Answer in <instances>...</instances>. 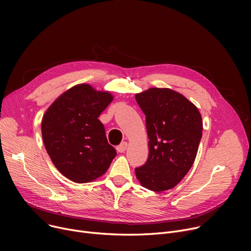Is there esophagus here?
I'll use <instances>...</instances> for the list:
<instances>
[{"label":"esophagus","instance_id":"esophagus-1","mask_svg":"<svg viewBox=\"0 0 251 251\" xmlns=\"http://www.w3.org/2000/svg\"><path fill=\"white\" fill-rule=\"evenodd\" d=\"M127 147H128L127 142H122L121 144H119V146H118L116 149H117V151H118L119 152H124V151L127 150Z\"/></svg>","mask_w":251,"mask_h":251}]
</instances>
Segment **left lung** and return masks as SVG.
<instances>
[{
    "label": "left lung",
    "mask_w": 251,
    "mask_h": 251,
    "mask_svg": "<svg viewBox=\"0 0 251 251\" xmlns=\"http://www.w3.org/2000/svg\"><path fill=\"white\" fill-rule=\"evenodd\" d=\"M135 100L146 115L150 154L135 169L143 187L160 192L175 187L192 167L202 136L195 105L169 88H150Z\"/></svg>",
    "instance_id": "1"
}]
</instances>
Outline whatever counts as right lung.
<instances>
[{"label":"right lung","mask_w":251,"mask_h":251,"mask_svg":"<svg viewBox=\"0 0 251 251\" xmlns=\"http://www.w3.org/2000/svg\"><path fill=\"white\" fill-rule=\"evenodd\" d=\"M112 100L107 91L79 84L47 110L42 122L43 140L52 164L66 178L87 183L109 169L117 152L98 118Z\"/></svg>","instance_id":"obj_1"}]
</instances>
